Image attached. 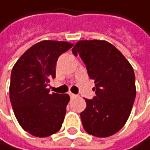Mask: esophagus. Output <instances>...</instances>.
Listing matches in <instances>:
<instances>
[{
  "label": "esophagus",
  "mask_w": 150,
  "mask_h": 150,
  "mask_svg": "<svg viewBox=\"0 0 150 150\" xmlns=\"http://www.w3.org/2000/svg\"><path fill=\"white\" fill-rule=\"evenodd\" d=\"M69 96H70L71 99H72V98H75V97L77 96V95H75V94H73V93H69Z\"/></svg>",
  "instance_id": "esophagus-1"
}]
</instances>
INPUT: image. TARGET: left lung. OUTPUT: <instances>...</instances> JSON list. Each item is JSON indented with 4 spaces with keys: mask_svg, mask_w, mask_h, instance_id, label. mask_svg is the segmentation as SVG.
I'll return each instance as SVG.
<instances>
[{
    "mask_svg": "<svg viewBox=\"0 0 150 150\" xmlns=\"http://www.w3.org/2000/svg\"><path fill=\"white\" fill-rule=\"evenodd\" d=\"M72 53L81 57L95 83V96L85 99L86 108L81 113L83 128L98 137L115 134L127 121L136 98L133 68L106 41L81 40Z\"/></svg>",
    "mask_w": 150,
    "mask_h": 150,
    "instance_id": "8db88e82",
    "label": "left lung"
}]
</instances>
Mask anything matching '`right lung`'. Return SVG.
Instances as JSON below:
<instances>
[{
    "instance_id": "obj_1",
    "label": "right lung",
    "mask_w": 150,
    "mask_h": 150,
    "mask_svg": "<svg viewBox=\"0 0 150 150\" xmlns=\"http://www.w3.org/2000/svg\"><path fill=\"white\" fill-rule=\"evenodd\" d=\"M72 46L41 41L26 50L13 68L9 91L12 107L21 127L35 137H46L61 128L69 96L51 94L47 85L56 78L59 57Z\"/></svg>"
}]
</instances>
